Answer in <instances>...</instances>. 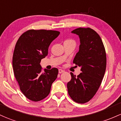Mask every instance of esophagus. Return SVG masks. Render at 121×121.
I'll return each instance as SVG.
<instances>
[{"label": "esophagus", "instance_id": "34e87169", "mask_svg": "<svg viewBox=\"0 0 121 121\" xmlns=\"http://www.w3.org/2000/svg\"><path fill=\"white\" fill-rule=\"evenodd\" d=\"M58 72H59V73H62L64 72V71L63 69H58Z\"/></svg>", "mask_w": 121, "mask_h": 121}]
</instances>
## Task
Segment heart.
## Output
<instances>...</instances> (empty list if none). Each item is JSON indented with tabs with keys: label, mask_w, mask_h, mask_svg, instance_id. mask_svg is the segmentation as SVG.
Returning a JSON list of instances; mask_svg holds the SVG:
<instances>
[{
	"label": "heart",
	"mask_w": 121,
	"mask_h": 121,
	"mask_svg": "<svg viewBox=\"0 0 121 121\" xmlns=\"http://www.w3.org/2000/svg\"><path fill=\"white\" fill-rule=\"evenodd\" d=\"M65 43H74L75 45V41L72 39H68L65 41Z\"/></svg>",
	"instance_id": "b5f03b06"
}]
</instances>
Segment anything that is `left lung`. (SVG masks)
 <instances>
[{"label":"left lung","mask_w":121,"mask_h":121,"mask_svg":"<svg viewBox=\"0 0 121 121\" xmlns=\"http://www.w3.org/2000/svg\"><path fill=\"white\" fill-rule=\"evenodd\" d=\"M72 33L79 35V50L73 60L76 67L82 72L67 83L68 92L73 101L85 103L96 94L102 82L106 68V53L101 38L95 30L87 28L76 29Z\"/></svg>","instance_id":"left-lung-1"}]
</instances>
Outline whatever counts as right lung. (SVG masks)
<instances>
[{"instance_id":"add662e5","label":"right lung","mask_w":121,"mask_h":121,"mask_svg":"<svg viewBox=\"0 0 121 121\" xmlns=\"http://www.w3.org/2000/svg\"><path fill=\"white\" fill-rule=\"evenodd\" d=\"M59 34L55 30L31 29L23 33L16 43L13 57L14 76L21 91L29 100L38 102L47 97L57 78V68L42 72L40 62Z\"/></svg>"}]
</instances>
